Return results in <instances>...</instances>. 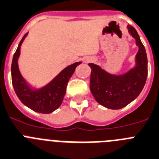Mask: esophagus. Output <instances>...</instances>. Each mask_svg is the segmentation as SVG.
Returning <instances> with one entry per match:
<instances>
[{
  "mask_svg": "<svg viewBox=\"0 0 159 159\" xmlns=\"http://www.w3.org/2000/svg\"><path fill=\"white\" fill-rule=\"evenodd\" d=\"M89 61H91L90 58H86V59H85V61H84V62H85V63H88V62H89Z\"/></svg>",
  "mask_w": 159,
  "mask_h": 159,
  "instance_id": "obj_1",
  "label": "esophagus"
}]
</instances>
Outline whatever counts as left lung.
I'll return each mask as SVG.
<instances>
[{
  "instance_id": "1",
  "label": "left lung",
  "mask_w": 159,
  "mask_h": 159,
  "mask_svg": "<svg viewBox=\"0 0 159 159\" xmlns=\"http://www.w3.org/2000/svg\"><path fill=\"white\" fill-rule=\"evenodd\" d=\"M129 34L139 46L135 66L125 74H109L99 66L89 63L90 91L95 100L108 109L119 110L133 102L142 92L147 78V56L144 45L133 26L127 25Z\"/></svg>"
}]
</instances>
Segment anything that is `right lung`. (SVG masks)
<instances>
[{"mask_svg":"<svg viewBox=\"0 0 159 159\" xmlns=\"http://www.w3.org/2000/svg\"><path fill=\"white\" fill-rule=\"evenodd\" d=\"M27 35L28 33L25 34L20 40L13 55L11 66L12 83L16 96L25 106L36 112L50 114L62 103L69 80L75 71L76 67L81 64V61L67 66L43 87L40 89L31 87L20 74L17 62L20 53V46Z\"/></svg>","mask_w":159,"mask_h":159,"instance_id":"add662e5","label":"right lung"}]
</instances>
